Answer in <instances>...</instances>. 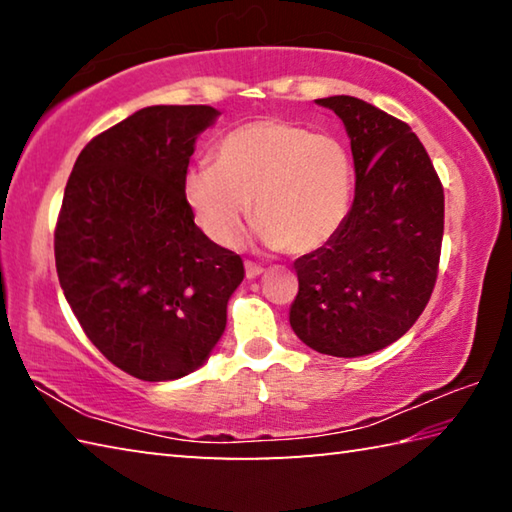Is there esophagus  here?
Here are the masks:
<instances>
[{"label":"esophagus","mask_w":512,"mask_h":512,"mask_svg":"<svg viewBox=\"0 0 512 512\" xmlns=\"http://www.w3.org/2000/svg\"><path fill=\"white\" fill-rule=\"evenodd\" d=\"M264 273V268L259 264H253V262H246V277L248 280H255V277H259Z\"/></svg>","instance_id":"esophagus-1"}]
</instances>
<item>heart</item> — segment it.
<instances>
[{
    "mask_svg": "<svg viewBox=\"0 0 512 512\" xmlns=\"http://www.w3.org/2000/svg\"><path fill=\"white\" fill-rule=\"evenodd\" d=\"M183 194L196 225L216 246L239 244L253 201L264 246L314 253L348 219L354 164L339 137L293 121L259 119L223 135L212 167L187 171Z\"/></svg>",
    "mask_w": 512,
    "mask_h": 512,
    "instance_id": "obj_1",
    "label": "heart"
}]
</instances>
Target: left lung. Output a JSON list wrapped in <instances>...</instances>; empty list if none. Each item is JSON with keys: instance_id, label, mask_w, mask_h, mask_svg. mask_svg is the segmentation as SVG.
Listing matches in <instances>:
<instances>
[{"instance_id": "obj_1", "label": "left lung", "mask_w": 512, "mask_h": 512, "mask_svg": "<svg viewBox=\"0 0 512 512\" xmlns=\"http://www.w3.org/2000/svg\"><path fill=\"white\" fill-rule=\"evenodd\" d=\"M316 103L345 124L357 187L339 235L293 264L298 296L289 323L311 350L352 359L395 343L427 307L445 194L409 124L345 94Z\"/></svg>"}]
</instances>
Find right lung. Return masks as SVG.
I'll return each instance as SVG.
<instances>
[{
	"instance_id": "right-lung-1",
	"label": "right lung",
	"mask_w": 512,
	"mask_h": 512,
	"mask_svg": "<svg viewBox=\"0 0 512 512\" xmlns=\"http://www.w3.org/2000/svg\"><path fill=\"white\" fill-rule=\"evenodd\" d=\"M210 106H149L88 142L69 173L54 253L60 287L110 363L144 381L201 368L244 280L237 253L194 223L183 194Z\"/></svg>"
}]
</instances>
